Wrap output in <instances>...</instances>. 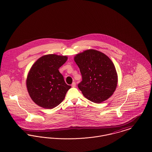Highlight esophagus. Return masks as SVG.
Wrapping results in <instances>:
<instances>
[{
  "mask_svg": "<svg viewBox=\"0 0 152 152\" xmlns=\"http://www.w3.org/2000/svg\"><path fill=\"white\" fill-rule=\"evenodd\" d=\"M71 86L72 87H76V83L75 82H73Z\"/></svg>",
  "mask_w": 152,
  "mask_h": 152,
  "instance_id": "esophagus-1",
  "label": "esophagus"
}]
</instances>
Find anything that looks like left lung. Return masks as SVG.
<instances>
[{
    "mask_svg": "<svg viewBox=\"0 0 152 152\" xmlns=\"http://www.w3.org/2000/svg\"><path fill=\"white\" fill-rule=\"evenodd\" d=\"M74 60L82 76L78 87L86 98L100 103L113 94L117 86L118 75L108 56L89 49L76 55Z\"/></svg>",
    "mask_w": 152,
    "mask_h": 152,
    "instance_id": "left-lung-1",
    "label": "left lung"
}]
</instances>
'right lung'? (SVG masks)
I'll return each mask as SVG.
<instances>
[{"mask_svg":"<svg viewBox=\"0 0 152 152\" xmlns=\"http://www.w3.org/2000/svg\"><path fill=\"white\" fill-rule=\"evenodd\" d=\"M67 59L66 56L48 54L38 59L31 66L26 86L30 98L39 106L47 109L57 106L71 88L58 70Z\"/></svg>","mask_w":152,"mask_h":152,"instance_id":"add662e5","label":"right lung"}]
</instances>
